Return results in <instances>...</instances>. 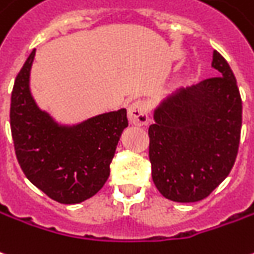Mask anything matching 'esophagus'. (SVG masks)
<instances>
[{
	"label": "esophagus",
	"instance_id": "esophagus-1",
	"mask_svg": "<svg viewBox=\"0 0 254 254\" xmlns=\"http://www.w3.org/2000/svg\"><path fill=\"white\" fill-rule=\"evenodd\" d=\"M127 117L133 125L143 127L148 121V107L143 100H134L127 107Z\"/></svg>",
	"mask_w": 254,
	"mask_h": 254
}]
</instances>
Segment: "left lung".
Masks as SVG:
<instances>
[{
	"label": "left lung",
	"mask_w": 254,
	"mask_h": 254,
	"mask_svg": "<svg viewBox=\"0 0 254 254\" xmlns=\"http://www.w3.org/2000/svg\"><path fill=\"white\" fill-rule=\"evenodd\" d=\"M219 77L166 97L148 127L152 182L175 202L206 198L231 172L238 154L242 100L227 60L213 52Z\"/></svg>",
	"instance_id": "8db88e82"
}]
</instances>
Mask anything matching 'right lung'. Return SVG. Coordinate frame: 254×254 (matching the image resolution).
Returning a JSON list of instances; mask_svg holds the SVG:
<instances>
[{
	"mask_svg": "<svg viewBox=\"0 0 254 254\" xmlns=\"http://www.w3.org/2000/svg\"><path fill=\"white\" fill-rule=\"evenodd\" d=\"M35 49L15 79L10 97V132L17 162L37 189L60 203H79L99 192L110 176V164L127 110L111 111L75 127H63L38 109L28 78Z\"/></svg>",
	"mask_w": 254,
	"mask_h": 254,
	"instance_id": "right-lung-1",
	"label": "right lung"
}]
</instances>
